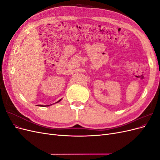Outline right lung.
Segmentation results:
<instances>
[{"label":"right lung","instance_id":"1","mask_svg":"<svg viewBox=\"0 0 160 160\" xmlns=\"http://www.w3.org/2000/svg\"><path fill=\"white\" fill-rule=\"evenodd\" d=\"M61 101V99H60L59 101H57V103H58V102H59V101ZM39 106H41V105H39ZM45 106H46V105H45ZM47 106H48V105H47Z\"/></svg>","mask_w":160,"mask_h":160}]
</instances>
